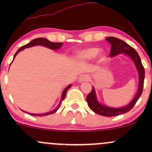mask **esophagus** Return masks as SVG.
I'll return each mask as SVG.
<instances>
[{"label":"esophagus","mask_w":152,"mask_h":152,"mask_svg":"<svg viewBox=\"0 0 152 152\" xmlns=\"http://www.w3.org/2000/svg\"><path fill=\"white\" fill-rule=\"evenodd\" d=\"M89 80V76H88L87 75H83L81 77L79 78V82H83V81H88Z\"/></svg>","instance_id":"34e87169"}]
</instances>
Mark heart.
I'll list each match as a JSON object with an SVG mask.
<instances>
[{
    "label": "heart",
    "mask_w": 152,
    "mask_h": 152,
    "mask_svg": "<svg viewBox=\"0 0 152 152\" xmlns=\"http://www.w3.org/2000/svg\"><path fill=\"white\" fill-rule=\"evenodd\" d=\"M99 48L96 47H91V48H87L86 49H83L81 51H80L78 54V58L83 59V60H91V59L95 58L98 53H99ZM104 58V55L101 54L99 55V59L100 60H103Z\"/></svg>",
    "instance_id": "b5f03b06"
}]
</instances>
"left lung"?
I'll use <instances>...</instances> for the list:
<instances>
[{"label":"left lung","instance_id":"1","mask_svg":"<svg viewBox=\"0 0 152 152\" xmlns=\"http://www.w3.org/2000/svg\"><path fill=\"white\" fill-rule=\"evenodd\" d=\"M106 39L111 44V50H110V56H114L117 55L118 53H124L126 55L129 56L131 58H132V60L134 61L136 66H137L139 76V89H138L137 95H136V96L134 97V99L130 104H129L128 105L124 106V107L120 108V109L108 107V106L102 105V104H99L97 102L95 90H94V87H92L91 91L86 96V102L88 103L89 108L96 114L102 115V116L111 117V116H116L122 114H125V113L129 111L134 107V106L135 105L138 99H139V97L141 96L142 94L144 76H145V71H144V68L142 65V61H141L140 57H139V54L134 48H132L129 44H127L126 42H124L121 39H118L117 38L108 37Z\"/></svg>","mask_w":152,"mask_h":152}]
</instances>
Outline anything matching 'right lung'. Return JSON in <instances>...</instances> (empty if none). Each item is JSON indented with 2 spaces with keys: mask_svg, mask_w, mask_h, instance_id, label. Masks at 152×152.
I'll use <instances>...</instances> for the list:
<instances>
[{
  "mask_svg": "<svg viewBox=\"0 0 152 152\" xmlns=\"http://www.w3.org/2000/svg\"><path fill=\"white\" fill-rule=\"evenodd\" d=\"M63 43H55V42H50V41H48V40L46 39V38H36V39H34L33 41H31L30 43H27V44L24 45V46H23L20 47L19 49L17 50L16 53H15L14 55V57H13V58H15V56L18 54L19 52L20 51V50H23L24 48H29V47H32L34 46H36V45H41V46H46L47 48H49L50 49H58V48H60L61 46H62ZM71 86V85H69V86H68L66 88L64 89V91H63V94H62V96H61V102L59 103L58 106H57L56 108L55 109L53 110V111H50V112H48V113H46V114H30V115L31 116H47V115H49V114H53V113H55L56 111L58 110L59 108H60L61 105L62 104V102L64 100V99H65L66 97V92H67V91L69 90V88H70V87Z\"/></svg>",
  "mask_w": 152,
  "mask_h": 152,
  "instance_id": "add662e5",
  "label": "right lung"
}]
</instances>
